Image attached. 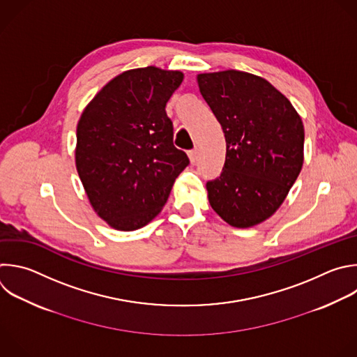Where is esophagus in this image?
<instances>
[{"mask_svg": "<svg viewBox=\"0 0 357 357\" xmlns=\"http://www.w3.org/2000/svg\"><path fill=\"white\" fill-rule=\"evenodd\" d=\"M188 155H189V160H190L192 164H195L197 161V150H190L188 153Z\"/></svg>", "mask_w": 357, "mask_h": 357, "instance_id": "1", "label": "esophagus"}]
</instances>
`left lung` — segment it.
I'll list each match as a JSON object with an SVG mask.
<instances>
[{
    "mask_svg": "<svg viewBox=\"0 0 357 357\" xmlns=\"http://www.w3.org/2000/svg\"><path fill=\"white\" fill-rule=\"evenodd\" d=\"M197 84L227 143L222 172L206 185L208 203L232 227L257 225L282 206L303 168L301 117L269 81L250 73H204Z\"/></svg>",
    "mask_w": 357,
    "mask_h": 357,
    "instance_id": "obj_1",
    "label": "left lung"
}]
</instances>
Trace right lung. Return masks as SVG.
<instances>
[{"instance_id":"1","label":"right lung","mask_w":357,"mask_h":357,"mask_svg":"<svg viewBox=\"0 0 357 357\" xmlns=\"http://www.w3.org/2000/svg\"><path fill=\"white\" fill-rule=\"evenodd\" d=\"M183 81L154 66L110 79L77 125L75 167L95 213L112 228L135 231L164 207L188 155L174 146L165 106Z\"/></svg>"}]
</instances>
